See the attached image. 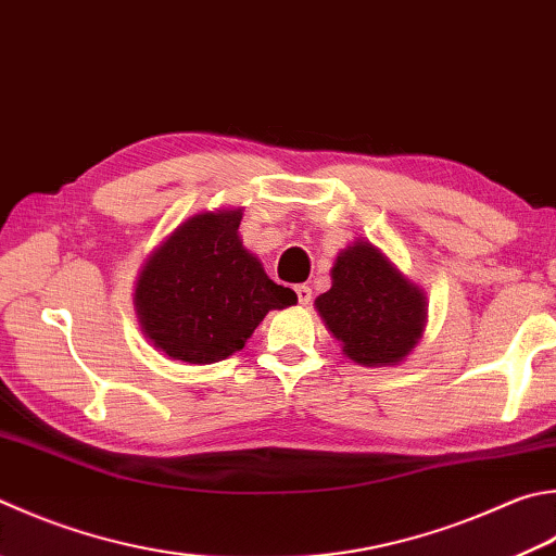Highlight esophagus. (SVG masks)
Wrapping results in <instances>:
<instances>
[{
	"instance_id": "34e87169",
	"label": "esophagus",
	"mask_w": 556,
	"mask_h": 556,
	"mask_svg": "<svg viewBox=\"0 0 556 556\" xmlns=\"http://www.w3.org/2000/svg\"><path fill=\"white\" fill-rule=\"evenodd\" d=\"M295 295H298V302H300V305H309V300H312V288H309V286H298V288H295Z\"/></svg>"
}]
</instances>
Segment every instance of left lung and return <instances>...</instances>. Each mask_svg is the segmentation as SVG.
<instances>
[{"mask_svg":"<svg viewBox=\"0 0 556 556\" xmlns=\"http://www.w3.org/2000/svg\"><path fill=\"white\" fill-rule=\"evenodd\" d=\"M343 353L365 368L400 365L424 337L426 295L368 239L345 247L314 300Z\"/></svg>","mask_w":556,"mask_h":556,"instance_id":"obj_1","label":"left lung"}]
</instances>
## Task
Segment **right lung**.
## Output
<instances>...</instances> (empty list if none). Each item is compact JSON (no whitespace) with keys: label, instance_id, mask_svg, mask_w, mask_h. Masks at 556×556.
<instances>
[{"label":"right lung","instance_id":"obj_1","mask_svg":"<svg viewBox=\"0 0 556 556\" xmlns=\"http://www.w3.org/2000/svg\"><path fill=\"white\" fill-rule=\"evenodd\" d=\"M239 223L242 207L188 217L140 270L138 321L144 339L172 361H225L244 349L270 309L298 302L244 249Z\"/></svg>","mask_w":556,"mask_h":556}]
</instances>
